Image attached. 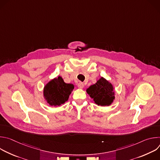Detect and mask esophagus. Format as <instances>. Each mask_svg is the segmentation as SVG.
Instances as JSON below:
<instances>
[{
    "label": "esophagus",
    "instance_id": "1",
    "mask_svg": "<svg viewBox=\"0 0 160 160\" xmlns=\"http://www.w3.org/2000/svg\"><path fill=\"white\" fill-rule=\"evenodd\" d=\"M78 88H83V87H84V84H83L82 82H79V83H78Z\"/></svg>",
    "mask_w": 160,
    "mask_h": 160
}]
</instances>
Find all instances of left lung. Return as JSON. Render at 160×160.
I'll list each match as a JSON object with an SVG mask.
<instances>
[{
  "instance_id": "obj_1",
  "label": "left lung",
  "mask_w": 160,
  "mask_h": 160,
  "mask_svg": "<svg viewBox=\"0 0 160 160\" xmlns=\"http://www.w3.org/2000/svg\"><path fill=\"white\" fill-rule=\"evenodd\" d=\"M87 92L98 105L109 106L115 99L112 85L102 77L97 83L90 86L87 89Z\"/></svg>"
}]
</instances>
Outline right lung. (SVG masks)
I'll return each instance as SVG.
<instances>
[{
    "instance_id": "add662e5",
    "label": "right lung",
    "mask_w": 160,
    "mask_h": 160,
    "mask_svg": "<svg viewBox=\"0 0 160 160\" xmlns=\"http://www.w3.org/2000/svg\"><path fill=\"white\" fill-rule=\"evenodd\" d=\"M74 85L66 83L61 77L50 81L44 87L43 96L51 106H60L68 101Z\"/></svg>"
}]
</instances>
